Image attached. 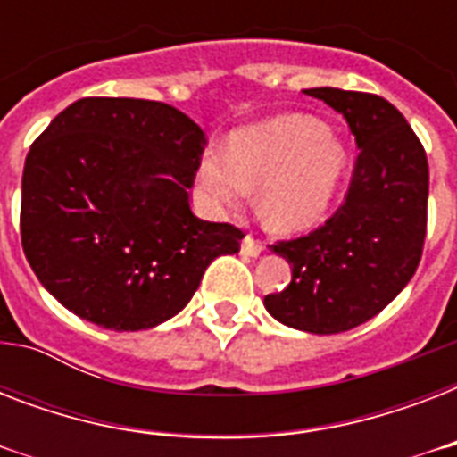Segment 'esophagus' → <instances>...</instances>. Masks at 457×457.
Here are the masks:
<instances>
[{"label": "esophagus", "mask_w": 457, "mask_h": 457, "mask_svg": "<svg viewBox=\"0 0 457 457\" xmlns=\"http://www.w3.org/2000/svg\"><path fill=\"white\" fill-rule=\"evenodd\" d=\"M242 253L244 256H251V258H256L263 253V244L258 242V239H253L251 235H246L242 239Z\"/></svg>", "instance_id": "34e87169"}]
</instances>
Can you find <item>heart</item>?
Segmentation results:
<instances>
[{
  "label": "heart",
  "mask_w": 457,
  "mask_h": 457,
  "mask_svg": "<svg viewBox=\"0 0 457 457\" xmlns=\"http://www.w3.org/2000/svg\"><path fill=\"white\" fill-rule=\"evenodd\" d=\"M346 170V152L315 118L282 116L239 130L229 154L208 149L199 185L215 206L239 208L261 189V215L278 232H303L322 220Z\"/></svg>",
  "instance_id": "heart-1"
}]
</instances>
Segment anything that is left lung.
Here are the masks:
<instances>
[{
  "mask_svg": "<svg viewBox=\"0 0 457 457\" xmlns=\"http://www.w3.org/2000/svg\"><path fill=\"white\" fill-rule=\"evenodd\" d=\"M303 92L346 118L361 154L344 204L325 225L270 246L292 265V282L263 303L282 325L339 334L384 311L418 270L429 165L403 113L382 96L334 87Z\"/></svg>",
  "mask_w": 457,
  "mask_h": 457,
  "instance_id": "left-lung-1",
  "label": "left lung"
}]
</instances>
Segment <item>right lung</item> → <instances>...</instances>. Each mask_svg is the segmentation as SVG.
Wrapping results in <instances>:
<instances>
[{"label":"right lung","instance_id":"right-lung-1","mask_svg":"<svg viewBox=\"0 0 457 457\" xmlns=\"http://www.w3.org/2000/svg\"><path fill=\"white\" fill-rule=\"evenodd\" d=\"M206 135L175 106L85 96L32 142L21 242L46 292L78 318L137 332L178 315L242 229L189 208Z\"/></svg>","mask_w":457,"mask_h":457}]
</instances>
